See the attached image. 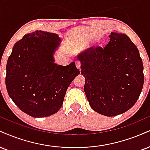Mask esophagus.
Returning a JSON list of instances; mask_svg holds the SVG:
<instances>
[{
  "label": "esophagus",
  "mask_w": 150,
  "mask_h": 150,
  "mask_svg": "<svg viewBox=\"0 0 150 150\" xmlns=\"http://www.w3.org/2000/svg\"><path fill=\"white\" fill-rule=\"evenodd\" d=\"M75 65H76V67L78 68L79 70H80V67H81V62L80 61L77 60L75 61Z\"/></svg>",
  "instance_id": "obj_1"
}]
</instances>
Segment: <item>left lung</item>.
Masks as SVG:
<instances>
[{
	"label": "left lung",
	"instance_id": "8db88e82",
	"mask_svg": "<svg viewBox=\"0 0 150 150\" xmlns=\"http://www.w3.org/2000/svg\"><path fill=\"white\" fill-rule=\"evenodd\" d=\"M77 59L85 77L84 92L93 110L112 117L134 105L143 86V64L127 35L112 32L105 47H91Z\"/></svg>",
	"mask_w": 150,
	"mask_h": 150
}]
</instances>
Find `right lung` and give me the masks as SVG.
<instances>
[{
    "instance_id": "add662e5",
    "label": "right lung",
    "mask_w": 150,
    "mask_h": 150,
    "mask_svg": "<svg viewBox=\"0 0 150 150\" xmlns=\"http://www.w3.org/2000/svg\"><path fill=\"white\" fill-rule=\"evenodd\" d=\"M60 41L57 34L35 30L16 42L8 58L7 91L17 107L31 117L57 113L68 87L80 74L74 62L66 66L54 63Z\"/></svg>"
}]
</instances>
